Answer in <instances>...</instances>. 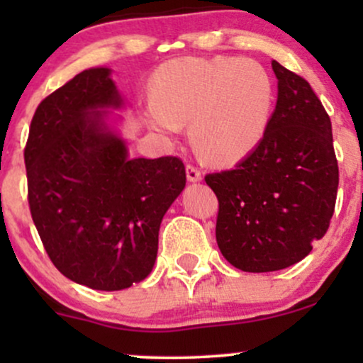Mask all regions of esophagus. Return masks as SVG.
<instances>
[{"label": "esophagus", "mask_w": 363, "mask_h": 363, "mask_svg": "<svg viewBox=\"0 0 363 363\" xmlns=\"http://www.w3.org/2000/svg\"><path fill=\"white\" fill-rule=\"evenodd\" d=\"M186 176H187V181H191V182H198V181H201V179H203L201 170H199L193 164L186 165Z\"/></svg>", "instance_id": "esophagus-1"}]
</instances>
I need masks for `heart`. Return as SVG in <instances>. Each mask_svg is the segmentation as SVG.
Returning a JSON list of instances; mask_svg holds the SVG:
<instances>
[{"label":"heart","mask_w":363,"mask_h":363,"mask_svg":"<svg viewBox=\"0 0 363 363\" xmlns=\"http://www.w3.org/2000/svg\"><path fill=\"white\" fill-rule=\"evenodd\" d=\"M155 101L145 107L148 124L177 136L191 121V140L216 165L242 160L264 138L274 89L259 62L239 57H181L160 69Z\"/></svg>","instance_id":"1"}]
</instances>
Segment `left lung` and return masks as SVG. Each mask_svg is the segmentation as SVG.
<instances>
[{
  "instance_id": "1",
  "label": "left lung",
  "mask_w": 363,
  "mask_h": 363,
  "mask_svg": "<svg viewBox=\"0 0 363 363\" xmlns=\"http://www.w3.org/2000/svg\"><path fill=\"white\" fill-rule=\"evenodd\" d=\"M272 66L278 99L264 138L232 170L205 177L218 198L216 244L247 273L302 261L326 234L340 181L331 119L318 95L278 61Z\"/></svg>"
}]
</instances>
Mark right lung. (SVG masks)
I'll list each match as a JSON object with an SVG mask.
<instances>
[{
    "label": "right lung",
    "instance_id": "1",
    "mask_svg": "<svg viewBox=\"0 0 363 363\" xmlns=\"http://www.w3.org/2000/svg\"><path fill=\"white\" fill-rule=\"evenodd\" d=\"M123 107L109 68H90L37 107L25 147L28 206L66 278L123 290L148 277L162 218L186 186L181 158H131L107 124Z\"/></svg>",
    "mask_w": 363,
    "mask_h": 363
}]
</instances>
